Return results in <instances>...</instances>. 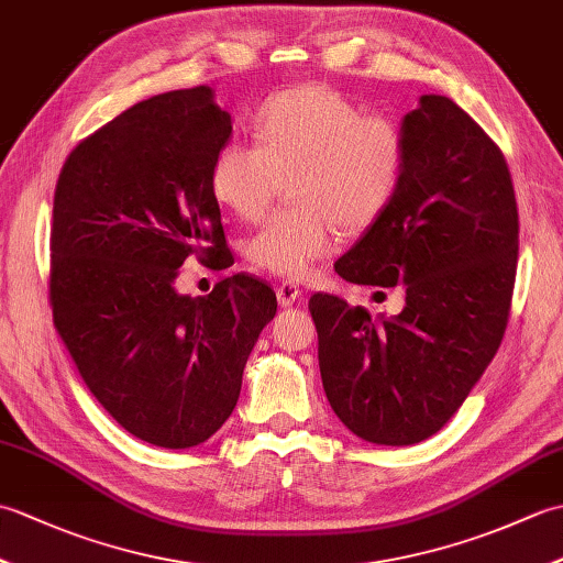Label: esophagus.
<instances>
[{
	"mask_svg": "<svg viewBox=\"0 0 563 563\" xmlns=\"http://www.w3.org/2000/svg\"><path fill=\"white\" fill-rule=\"evenodd\" d=\"M275 295H278L280 307H292L302 297V290L295 280H283L278 283V288H275Z\"/></svg>",
	"mask_w": 563,
	"mask_h": 563,
	"instance_id": "34e87169",
	"label": "esophagus"
}]
</instances>
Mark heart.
Returning <instances> with one entry per match:
<instances>
[{
	"label": "heart",
	"mask_w": 563,
	"mask_h": 563,
	"mask_svg": "<svg viewBox=\"0 0 563 563\" xmlns=\"http://www.w3.org/2000/svg\"><path fill=\"white\" fill-rule=\"evenodd\" d=\"M256 145L224 142L210 164V190L224 210L256 220L278 184L292 208L273 212L244 244L256 268L300 278L329 256L339 227L365 230L397 200L409 164L404 128L321 84H300L263 101Z\"/></svg>",
	"instance_id": "1"
}]
</instances>
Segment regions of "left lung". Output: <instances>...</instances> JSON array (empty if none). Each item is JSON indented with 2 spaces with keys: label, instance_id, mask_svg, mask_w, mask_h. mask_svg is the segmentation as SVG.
I'll return each mask as SVG.
<instances>
[{
  "label": "left lung",
  "instance_id": "left-lung-1",
  "mask_svg": "<svg viewBox=\"0 0 563 563\" xmlns=\"http://www.w3.org/2000/svg\"><path fill=\"white\" fill-rule=\"evenodd\" d=\"M404 186L336 273L404 283L406 307L373 319L336 295L309 297L327 399L375 445H413L445 426L494 361L518 268V202L504 152L457 103L426 93L406 113Z\"/></svg>",
  "mask_w": 563,
  "mask_h": 563
}]
</instances>
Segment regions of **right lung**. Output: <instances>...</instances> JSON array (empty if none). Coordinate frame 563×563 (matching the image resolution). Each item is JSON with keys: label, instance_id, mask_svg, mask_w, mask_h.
I'll use <instances>...</instances> for the list:
<instances>
[{"label": "right lung", "instance_id": "right-lung-1", "mask_svg": "<svg viewBox=\"0 0 563 563\" xmlns=\"http://www.w3.org/2000/svg\"><path fill=\"white\" fill-rule=\"evenodd\" d=\"M230 135L210 87L166 91L84 137L55 186V329L103 409L157 448L218 433L278 309L271 285L246 273L206 297L174 288L188 256L218 271L232 256L210 190Z\"/></svg>", "mask_w": 563, "mask_h": 563}]
</instances>
